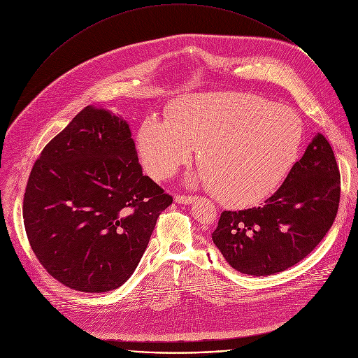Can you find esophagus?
<instances>
[{"label":"esophagus","instance_id":"1","mask_svg":"<svg viewBox=\"0 0 358 358\" xmlns=\"http://www.w3.org/2000/svg\"><path fill=\"white\" fill-rule=\"evenodd\" d=\"M174 201L177 203H184V206H185V203H191L194 201V198L192 196H187V195H176Z\"/></svg>","mask_w":358,"mask_h":358}]
</instances>
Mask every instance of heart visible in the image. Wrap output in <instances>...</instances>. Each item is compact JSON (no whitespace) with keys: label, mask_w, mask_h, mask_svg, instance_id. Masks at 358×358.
I'll return each instance as SVG.
<instances>
[{"label":"heart","mask_w":358,"mask_h":358,"mask_svg":"<svg viewBox=\"0 0 358 358\" xmlns=\"http://www.w3.org/2000/svg\"><path fill=\"white\" fill-rule=\"evenodd\" d=\"M301 123L286 106L234 92L178 97L167 119L145 117L137 151L156 180L188 163L196 145L199 166L188 181L210 185L229 207L265 199L286 177L301 143Z\"/></svg>","instance_id":"obj_1"}]
</instances>
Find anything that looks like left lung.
Returning a JSON list of instances; mask_svg holds the SVG:
<instances>
[{"mask_svg":"<svg viewBox=\"0 0 358 358\" xmlns=\"http://www.w3.org/2000/svg\"><path fill=\"white\" fill-rule=\"evenodd\" d=\"M338 202L340 171L334 152L317 133L262 207L221 214L213 241L241 273L283 272L320 243L334 222Z\"/></svg>","mask_w":358,"mask_h":358,"instance_id":"left-lung-1","label":"left lung"}]
</instances>
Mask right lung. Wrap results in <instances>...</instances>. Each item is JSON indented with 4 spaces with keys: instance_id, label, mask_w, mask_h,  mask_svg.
I'll list each match as a JSON object with an SVG mask.
<instances>
[{
    "instance_id": "right-lung-1",
    "label": "right lung",
    "mask_w": 358,
    "mask_h": 358,
    "mask_svg": "<svg viewBox=\"0 0 358 358\" xmlns=\"http://www.w3.org/2000/svg\"><path fill=\"white\" fill-rule=\"evenodd\" d=\"M171 202L143 176L127 122L86 106L35 162L22 217L50 276L73 290L103 293L133 275Z\"/></svg>"
}]
</instances>
